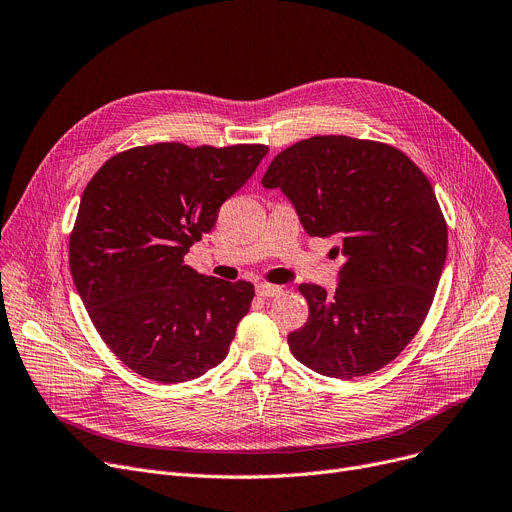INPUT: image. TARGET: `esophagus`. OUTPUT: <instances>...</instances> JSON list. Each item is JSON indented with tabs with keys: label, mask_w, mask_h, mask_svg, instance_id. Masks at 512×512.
<instances>
[{
	"label": "esophagus",
	"mask_w": 512,
	"mask_h": 512,
	"mask_svg": "<svg viewBox=\"0 0 512 512\" xmlns=\"http://www.w3.org/2000/svg\"><path fill=\"white\" fill-rule=\"evenodd\" d=\"M257 294L263 299H272V297H278V294L282 292V286H276V284H267V282H261L255 286Z\"/></svg>",
	"instance_id": "1"
}]
</instances>
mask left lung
<instances>
[{"label": "left lung", "mask_w": 512, "mask_h": 512, "mask_svg": "<svg viewBox=\"0 0 512 512\" xmlns=\"http://www.w3.org/2000/svg\"><path fill=\"white\" fill-rule=\"evenodd\" d=\"M261 184L282 188L311 236L342 238L336 292L299 286L309 319L288 334L292 355L338 380L386 367L423 326L446 261L432 182L388 143L324 134L278 153Z\"/></svg>", "instance_id": "obj_1"}]
</instances>
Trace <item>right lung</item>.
Masks as SVG:
<instances>
[{
    "label": "right lung",
    "instance_id": "right-lung-1",
    "mask_svg": "<svg viewBox=\"0 0 512 512\" xmlns=\"http://www.w3.org/2000/svg\"><path fill=\"white\" fill-rule=\"evenodd\" d=\"M267 151L155 143L112 155L89 180L70 274L97 334L134 373L180 384L226 359L255 286L201 276L184 255Z\"/></svg>",
    "mask_w": 512,
    "mask_h": 512
}]
</instances>
